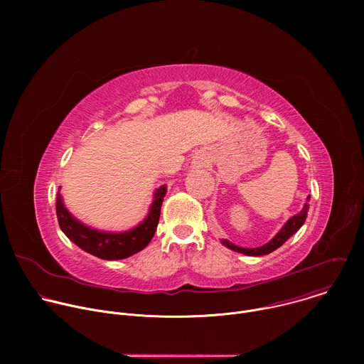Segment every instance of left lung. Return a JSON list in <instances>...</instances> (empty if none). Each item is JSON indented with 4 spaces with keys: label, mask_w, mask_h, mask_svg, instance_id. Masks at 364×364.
<instances>
[{
    "label": "left lung",
    "mask_w": 364,
    "mask_h": 364,
    "mask_svg": "<svg viewBox=\"0 0 364 364\" xmlns=\"http://www.w3.org/2000/svg\"><path fill=\"white\" fill-rule=\"evenodd\" d=\"M308 201H309V196L306 197V201H305V204H304V207H302V210H301L299 213L294 215L292 218H289V219L287 220V223L281 228V230H279L268 243H265L264 246H259V247H240V246H237V245H233V243L229 242L228 239H222L220 242H222L226 247H229V249H232V250H235V252L247 255V256H262V255H268V253L274 252L275 249H278L279 246H282L294 233H296V232L301 229V226L304 225V222H305V219H306V213H308V209H309Z\"/></svg>",
    "instance_id": "8db88e82"
}]
</instances>
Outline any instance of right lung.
I'll return each instance as SVG.
<instances>
[{"label":"right lung","mask_w":364,"mask_h":364,"mask_svg":"<svg viewBox=\"0 0 364 364\" xmlns=\"http://www.w3.org/2000/svg\"><path fill=\"white\" fill-rule=\"evenodd\" d=\"M167 193V186H161L154 191L152 203L146 218L135 228L125 232H105L93 229L80 220H77L63 203V197L59 193L56 196V215L62 232L82 250L107 261L129 257L142 250L154 237L157 230L161 204Z\"/></svg>","instance_id":"right-lung-1"}]
</instances>
